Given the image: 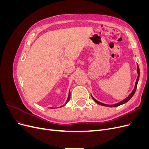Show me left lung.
<instances>
[{"label": "left lung", "mask_w": 149, "mask_h": 149, "mask_svg": "<svg viewBox=\"0 0 149 149\" xmlns=\"http://www.w3.org/2000/svg\"><path fill=\"white\" fill-rule=\"evenodd\" d=\"M137 74H138V76H137V79H136V84H135V86L132 90V91L130 93V94H129V95L125 98L124 100H123V101H121L118 103H116V104H104V103H102L100 101H97L95 98L93 97V96L91 95V97L93 98V100L95 101L97 104H98L100 105H101V106H106V107H116V106H119L120 105H122L123 104L127 102L128 101H129L130 99H131V97L134 96V94L135 93V92H136V88H137V83H138V81H139V76H140V70H139V65L138 64L137 65Z\"/></svg>", "instance_id": "8db88e82"}]
</instances>
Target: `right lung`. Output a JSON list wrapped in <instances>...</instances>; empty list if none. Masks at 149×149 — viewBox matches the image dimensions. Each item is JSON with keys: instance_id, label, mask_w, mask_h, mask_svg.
<instances>
[{"instance_id": "add662e5", "label": "right lung", "mask_w": 149, "mask_h": 149, "mask_svg": "<svg viewBox=\"0 0 149 149\" xmlns=\"http://www.w3.org/2000/svg\"><path fill=\"white\" fill-rule=\"evenodd\" d=\"M70 91H69V93H68V97L67 100H66V102H65V104H63V106H60V107H61L63 106L64 105L66 104V103H67L68 102V101H70ZM50 108H52V109H53V107H50Z\"/></svg>"}]
</instances>
